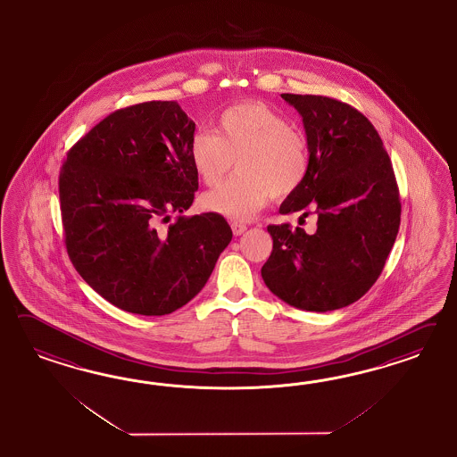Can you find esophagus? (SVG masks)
Listing matches in <instances>:
<instances>
[{
	"label": "esophagus",
	"mask_w": 457,
	"mask_h": 457,
	"mask_svg": "<svg viewBox=\"0 0 457 457\" xmlns=\"http://www.w3.org/2000/svg\"><path fill=\"white\" fill-rule=\"evenodd\" d=\"M231 229H233V235L241 236L248 229V226L243 224V222H233V224H231Z\"/></svg>",
	"instance_id": "34e87169"
}]
</instances>
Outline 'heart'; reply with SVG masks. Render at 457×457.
Segmentation results:
<instances>
[{
    "label": "heart",
    "mask_w": 457,
    "mask_h": 457,
    "mask_svg": "<svg viewBox=\"0 0 457 457\" xmlns=\"http://www.w3.org/2000/svg\"><path fill=\"white\" fill-rule=\"evenodd\" d=\"M189 159L206 186H216L236 161L239 174L203 195L204 208L233 221L253 220L273 194L296 193L312 166L303 134L260 102L236 104L218 117L214 132H195Z\"/></svg>",
    "instance_id": "b5f03b06"
}]
</instances>
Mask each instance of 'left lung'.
<instances>
[{"mask_svg":"<svg viewBox=\"0 0 457 457\" xmlns=\"http://www.w3.org/2000/svg\"><path fill=\"white\" fill-rule=\"evenodd\" d=\"M281 97L303 119L312 166L279 212H315L319 220L313 235L290 224L268 226L273 251L262 277L285 303L332 312L357 302L380 277L399 233V187L384 142L363 113L323 96Z\"/></svg>","mask_w":457,"mask_h":457,"instance_id":"1","label":"left lung"}]
</instances>
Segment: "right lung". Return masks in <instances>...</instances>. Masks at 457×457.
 I'll return each instance as SVG.
<instances>
[{
  "label": "right lung",
  "instance_id": "obj_1",
  "mask_svg": "<svg viewBox=\"0 0 457 457\" xmlns=\"http://www.w3.org/2000/svg\"><path fill=\"white\" fill-rule=\"evenodd\" d=\"M194 130L178 102L130 105L85 134L60 170L70 262L125 312L161 317L191 302L233 237L221 214L182 216L199 186ZM172 212L179 221L162 228Z\"/></svg>",
  "mask_w": 457,
  "mask_h": 457
}]
</instances>
